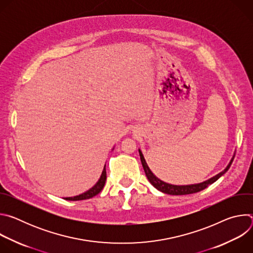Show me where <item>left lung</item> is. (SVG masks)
Segmentation results:
<instances>
[{"label":"left lung","mask_w":253,"mask_h":253,"mask_svg":"<svg viewBox=\"0 0 253 253\" xmlns=\"http://www.w3.org/2000/svg\"><path fill=\"white\" fill-rule=\"evenodd\" d=\"M139 151V155H140V159H141V163H142V166H143V169L144 171H145V174L147 176V179L149 180V182L156 188L158 189L159 191L163 192V193H166V194H169V195H186V194H192V193H196V192H199L203 189H205L207 186H209L210 184L214 183L216 180L219 179L223 174H225V172L229 169L233 159H234V155L233 157L231 158L230 162L228 163V165L226 166V168L221 171L220 173L216 174L215 176L205 180V181L203 182H200V183H196V184H188V185H174V184H170V183H167V182H164L162 181L161 179H159L158 177H156L153 172L150 170L149 166L147 165L146 163V160L145 158H144L143 154H142V151L140 149H138Z\"/></svg>","instance_id":"obj_1"}]
</instances>
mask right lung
I'll use <instances>...</instances> for the list:
<instances>
[{
  "instance_id": "right-lung-1",
  "label": "right lung",
  "mask_w": 253,
  "mask_h": 253,
  "mask_svg": "<svg viewBox=\"0 0 253 253\" xmlns=\"http://www.w3.org/2000/svg\"><path fill=\"white\" fill-rule=\"evenodd\" d=\"M106 178L107 177H106V164H105L99 180L92 188H90L89 190H87L86 192H84L80 195H77V196H74V197H66L65 199L66 200H71V201H77V200H84V199H89V198L94 197L95 195L99 194L100 191L103 189V187L105 185V182H106Z\"/></svg>"
}]
</instances>
